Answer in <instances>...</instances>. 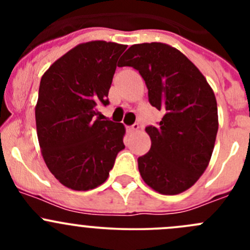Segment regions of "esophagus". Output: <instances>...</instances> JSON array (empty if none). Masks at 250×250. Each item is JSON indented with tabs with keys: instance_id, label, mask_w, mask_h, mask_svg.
I'll return each instance as SVG.
<instances>
[{
	"instance_id": "1",
	"label": "esophagus",
	"mask_w": 250,
	"mask_h": 250,
	"mask_svg": "<svg viewBox=\"0 0 250 250\" xmlns=\"http://www.w3.org/2000/svg\"><path fill=\"white\" fill-rule=\"evenodd\" d=\"M139 128H140V125H138V123H134V125H133L128 127V132H129V133H134V132H137V130L139 129Z\"/></svg>"
}]
</instances>
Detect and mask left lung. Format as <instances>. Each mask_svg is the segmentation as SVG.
Returning a JSON list of instances; mask_svg holds the SVG:
<instances>
[{"label": "left lung", "mask_w": 250, "mask_h": 250, "mask_svg": "<svg viewBox=\"0 0 250 250\" xmlns=\"http://www.w3.org/2000/svg\"><path fill=\"white\" fill-rule=\"evenodd\" d=\"M120 66L139 71L148 102L165 116L146 127L151 148L138 158L143 180L162 195L190 188L207 169L218 133V106L202 72L180 50L161 42L133 44Z\"/></svg>", "instance_id": "8db88e82"}]
</instances>
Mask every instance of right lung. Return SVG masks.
I'll use <instances>...</instances> for the list:
<instances>
[{"label":"right lung","instance_id":"add662e5","mask_svg":"<svg viewBox=\"0 0 250 250\" xmlns=\"http://www.w3.org/2000/svg\"><path fill=\"white\" fill-rule=\"evenodd\" d=\"M125 44L90 41L53 62L41 78L35 107L37 138L50 173L64 186L87 191L105 183L125 148V125L98 117Z\"/></svg>","mask_w":250,"mask_h":250}]
</instances>
